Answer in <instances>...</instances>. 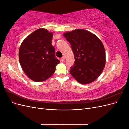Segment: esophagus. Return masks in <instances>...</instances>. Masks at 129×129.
<instances>
[{"instance_id":"esophagus-1","label":"esophagus","mask_w":129,"mask_h":129,"mask_svg":"<svg viewBox=\"0 0 129 129\" xmlns=\"http://www.w3.org/2000/svg\"><path fill=\"white\" fill-rule=\"evenodd\" d=\"M61 60L62 62H63V61L65 60V57H64V56L62 57L61 58Z\"/></svg>"}]
</instances>
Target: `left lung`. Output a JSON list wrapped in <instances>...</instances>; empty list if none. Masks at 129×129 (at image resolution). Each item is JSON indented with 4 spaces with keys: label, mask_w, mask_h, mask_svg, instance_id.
Returning <instances> with one entry per match:
<instances>
[{
    "label": "left lung",
    "mask_w": 129,
    "mask_h": 129,
    "mask_svg": "<svg viewBox=\"0 0 129 129\" xmlns=\"http://www.w3.org/2000/svg\"><path fill=\"white\" fill-rule=\"evenodd\" d=\"M71 45L75 62L70 73L79 83L94 81L102 72L105 53L102 42L95 34L82 29L64 33Z\"/></svg>",
    "instance_id": "1"
}]
</instances>
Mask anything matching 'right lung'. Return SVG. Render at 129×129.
<instances>
[{"label":"right lung","instance_id":"right-lung-1","mask_svg":"<svg viewBox=\"0 0 129 129\" xmlns=\"http://www.w3.org/2000/svg\"><path fill=\"white\" fill-rule=\"evenodd\" d=\"M53 34L46 29H38L26 38L19 48V59L21 67L34 81L48 79L60 63L52 45Z\"/></svg>","mask_w":129,"mask_h":129}]
</instances>
